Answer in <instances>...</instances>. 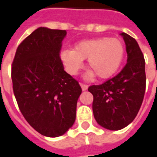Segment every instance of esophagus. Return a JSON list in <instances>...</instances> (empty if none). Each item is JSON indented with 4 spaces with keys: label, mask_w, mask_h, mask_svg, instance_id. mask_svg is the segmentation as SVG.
I'll use <instances>...</instances> for the list:
<instances>
[{
    "label": "esophagus",
    "mask_w": 157,
    "mask_h": 157,
    "mask_svg": "<svg viewBox=\"0 0 157 157\" xmlns=\"http://www.w3.org/2000/svg\"><path fill=\"white\" fill-rule=\"evenodd\" d=\"M80 86L82 87V91H86V90H87V88H88V86L86 85V84H83V83H80Z\"/></svg>",
    "instance_id": "esophagus-1"
}]
</instances>
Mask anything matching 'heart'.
I'll use <instances>...</instances> for the list:
<instances>
[{"instance_id": "heart-1", "label": "heart", "mask_w": 157, "mask_h": 157, "mask_svg": "<svg viewBox=\"0 0 157 157\" xmlns=\"http://www.w3.org/2000/svg\"><path fill=\"white\" fill-rule=\"evenodd\" d=\"M124 56V46L115 38H97L79 42L72 50L60 53V59L70 75H75L82 69L83 59H87L90 71L88 78L98 75L100 79H108L115 74Z\"/></svg>"}]
</instances>
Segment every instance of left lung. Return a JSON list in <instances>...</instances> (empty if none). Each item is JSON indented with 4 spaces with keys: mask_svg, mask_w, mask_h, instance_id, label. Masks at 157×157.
<instances>
[{
    "mask_svg": "<svg viewBox=\"0 0 157 157\" xmlns=\"http://www.w3.org/2000/svg\"><path fill=\"white\" fill-rule=\"evenodd\" d=\"M126 45L127 64L113 78L91 86L92 111L99 125L109 130L128 126L137 115L145 92V62L138 43L122 33Z\"/></svg>",
    "mask_w": 157,
    "mask_h": 157,
    "instance_id": "obj_1",
    "label": "left lung"
}]
</instances>
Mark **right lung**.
<instances>
[{"label":"right lung","mask_w":157,"mask_h":157,"mask_svg":"<svg viewBox=\"0 0 157 157\" xmlns=\"http://www.w3.org/2000/svg\"><path fill=\"white\" fill-rule=\"evenodd\" d=\"M65 36V30L39 28L20 44L12 62L19 109L29 124L47 137H58L71 128L82 93L59 58Z\"/></svg>","instance_id":"obj_1"}]
</instances>
